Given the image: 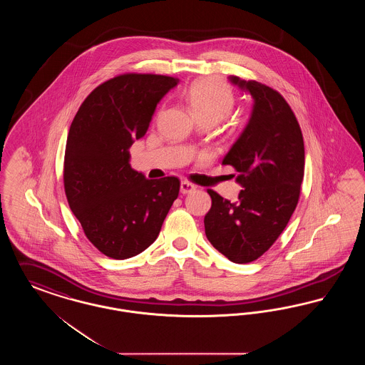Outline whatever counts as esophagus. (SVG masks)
I'll return each mask as SVG.
<instances>
[{
    "instance_id": "34e87169",
    "label": "esophagus",
    "mask_w": 365,
    "mask_h": 365,
    "mask_svg": "<svg viewBox=\"0 0 365 365\" xmlns=\"http://www.w3.org/2000/svg\"><path fill=\"white\" fill-rule=\"evenodd\" d=\"M195 185H192L190 182H187V180H183L182 183H180V192L182 194H190L192 191H195Z\"/></svg>"
}]
</instances>
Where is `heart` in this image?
Returning <instances> with one entry per match:
<instances>
[{
  "label": "heart",
  "instance_id": "obj_1",
  "mask_svg": "<svg viewBox=\"0 0 365 365\" xmlns=\"http://www.w3.org/2000/svg\"><path fill=\"white\" fill-rule=\"evenodd\" d=\"M183 98L200 122H220L235 104L231 87L217 78L195 81L185 90Z\"/></svg>",
  "mask_w": 365,
  "mask_h": 365
}]
</instances>
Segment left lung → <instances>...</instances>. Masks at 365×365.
I'll return each mask as SVG.
<instances>
[{"label":"left lung","instance_id":"8db88e82","mask_svg":"<svg viewBox=\"0 0 365 365\" xmlns=\"http://www.w3.org/2000/svg\"><path fill=\"white\" fill-rule=\"evenodd\" d=\"M255 100L242 134L223 158L242 186L237 202L208 190L204 225L209 242L227 259L246 264L262 256L287 226L304 179V138L290 105L277 90L228 76Z\"/></svg>","mask_w":365,"mask_h":365}]
</instances>
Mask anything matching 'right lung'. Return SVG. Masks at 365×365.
<instances>
[{"mask_svg":"<svg viewBox=\"0 0 365 365\" xmlns=\"http://www.w3.org/2000/svg\"><path fill=\"white\" fill-rule=\"evenodd\" d=\"M178 83L155 73L115 76L87 96L71 124L66 195L87 240L110 259H130L155 242L178 198V178L146 179L131 168L128 152Z\"/></svg>","mask_w":365,"mask_h":365,"instance_id":"add662e5","label":"right lung"}]
</instances>
